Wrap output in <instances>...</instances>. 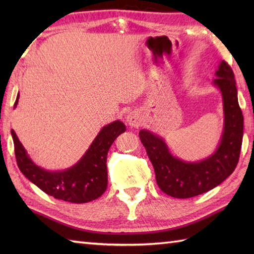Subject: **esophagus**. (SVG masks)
<instances>
[{
  "mask_svg": "<svg viewBox=\"0 0 254 254\" xmlns=\"http://www.w3.org/2000/svg\"><path fill=\"white\" fill-rule=\"evenodd\" d=\"M126 121H127L128 127H138L142 124L143 118L141 117V115H139L138 112L132 111V112H130V113H128V115L127 116Z\"/></svg>",
  "mask_w": 254,
  "mask_h": 254,
  "instance_id": "1",
  "label": "esophagus"
}]
</instances>
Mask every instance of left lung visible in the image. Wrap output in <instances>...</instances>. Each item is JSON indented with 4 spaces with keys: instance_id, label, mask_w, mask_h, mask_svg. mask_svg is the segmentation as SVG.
<instances>
[{
    "instance_id": "left-lung-1",
    "label": "left lung",
    "mask_w": 254,
    "mask_h": 254,
    "mask_svg": "<svg viewBox=\"0 0 254 254\" xmlns=\"http://www.w3.org/2000/svg\"><path fill=\"white\" fill-rule=\"evenodd\" d=\"M213 85L222 94L224 127L216 149L204 159L187 161L171 153L165 139L149 130L139 131V138L152 161L160 190L177 198H189L212 190L233 174L239 160L244 116L233 69L225 61L215 72Z\"/></svg>"
}]
</instances>
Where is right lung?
Returning <instances> with one entry per match:
<instances>
[{"label": "right lung", "mask_w": 254, "mask_h": 254, "mask_svg": "<svg viewBox=\"0 0 254 254\" xmlns=\"http://www.w3.org/2000/svg\"><path fill=\"white\" fill-rule=\"evenodd\" d=\"M19 94L14 104L17 107ZM126 132L121 121H113L101 128L88 149L76 164L64 170H47L35 164L14 130L15 156L19 170L30 182L55 198L71 203H87L101 196L107 189V154L115 139Z\"/></svg>", "instance_id": "add662e5"}]
</instances>
